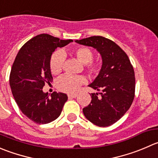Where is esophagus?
<instances>
[{
  "mask_svg": "<svg viewBox=\"0 0 158 158\" xmlns=\"http://www.w3.org/2000/svg\"><path fill=\"white\" fill-rule=\"evenodd\" d=\"M69 98H76L77 96V94H69Z\"/></svg>",
  "mask_w": 158,
  "mask_h": 158,
  "instance_id": "obj_1",
  "label": "esophagus"
}]
</instances>
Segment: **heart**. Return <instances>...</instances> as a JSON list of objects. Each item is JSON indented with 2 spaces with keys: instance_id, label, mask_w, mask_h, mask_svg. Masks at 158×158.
<instances>
[{
  "instance_id": "obj_1",
  "label": "heart",
  "mask_w": 158,
  "mask_h": 158,
  "mask_svg": "<svg viewBox=\"0 0 158 158\" xmlns=\"http://www.w3.org/2000/svg\"><path fill=\"white\" fill-rule=\"evenodd\" d=\"M74 54L81 62L84 64L85 69L89 74L97 75L99 73L101 65L99 62L93 61V53L91 49L87 47L80 46L74 50ZM65 55L62 51H56L50 58L49 66L52 73L58 75L62 72L63 68ZM85 82V78L80 76L64 75L57 80L58 89L65 93H75L78 89Z\"/></svg>"
}]
</instances>
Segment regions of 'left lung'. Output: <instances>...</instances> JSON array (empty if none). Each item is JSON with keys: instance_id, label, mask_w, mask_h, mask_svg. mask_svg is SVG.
Masks as SVG:
<instances>
[{"instance_id": "1", "label": "left lung", "mask_w": 158, "mask_h": 158, "mask_svg": "<svg viewBox=\"0 0 158 158\" xmlns=\"http://www.w3.org/2000/svg\"><path fill=\"white\" fill-rule=\"evenodd\" d=\"M76 43L96 48L102 57L99 75L89 86L91 102L82 109L87 120L98 127L113 124L131 107L135 93L134 70L125 52L114 42L102 36L76 40Z\"/></svg>"}]
</instances>
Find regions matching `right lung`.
<instances>
[{
    "label": "right lung",
    "mask_w": 158,
    "mask_h": 158,
    "mask_svg": "<svg viewBox=\"0 0 158 158\" xmlns=\"http://www.w3.org/2000/svg\"><path fill=\"white\" fill-rule=\"evenodd\" d=\"M72 42L41 34L26 42L15 58L9 79L12 94L21 111L35 123L45 124L56 120L68 99L66 94L56 92L49 97L42 89L52 79L49 66L52 53Z\"/></svg>",
    "instance_id": "right-lung-1"
}]
</instances>
